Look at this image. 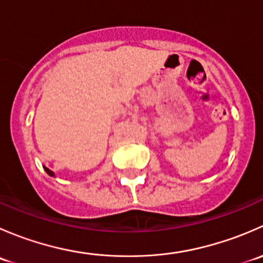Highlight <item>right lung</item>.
<instances>
[{
	"label": "right lung",
	"instance_id": "add662e5",
	"mask_svg": "<svg viewBox=\"0 0 263 263\" xmlns=\"http://www.w3.org/2000/svg\"><path fill=\"white\" fill-rule=\"evenodd\" d=\"M44 171H46V172H47V173H48L50 177H54V173H53V172H52V171H49V169H48V168H46V166H44Z\"/></svg>",
	"mask_w": 263,
	"mask_h": 263
}]
</instances>
